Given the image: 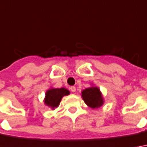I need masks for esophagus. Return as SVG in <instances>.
Returning <instances> with one entry per match:
<instances>
[{
  "mask_svg": "<svg viewBox=\"0 0 147 147\" xmlns=\"http://www.w3.org/2000/svg\"><path fill=\"white\" fill-rule=\"evenodd\" d=\"M70 90H71V92H76V88L75 86H71L70 88Z\"/></svg>",
  "mask_w": 147,
  "mask_h": 147,
  "instance_id": "esophagus-1",
  "label": "esophagus"
}]
</instances>
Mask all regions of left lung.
Here are the masks:
<instances>
[{
    "instance_id": "left-lung-1",
    "label": "left lung",
    "mask_w": 147,
    "mask_h": 147,
    "mask_svg": "<svg viewBox=\"0 0 147 147\" xmlns=\"http://www.w3.org/2000/svg\"><path fill=\"white\" fill-rule=\"evenodd\" d=\"M81 96L84 103L92 109H98L104 105L102 93L97 87L91 86L81 92Z\"/></svg>"
}]
</instances>
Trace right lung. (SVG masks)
<instances>
[{
    "label": "right lung",
    "instance_id": "1",
    "mask_svg": "<svg viewBox=\"0 0 147 147\" xmlns=\"http://www.w3.org/2000/svg\"><path fill=\"white\" fill-rule=\"evenodd\" d=\"M69 94V90H67L65 88H51L46 92L45 94V105L48 106L54 110L55 108L59 105L62 98L64 96H67Z\"/></svg>",
    "mask_w": 147,
    "mask_h": 147
}]
</instances>
